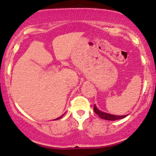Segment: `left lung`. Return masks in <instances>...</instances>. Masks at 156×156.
I'll return each mask as SVG.
<instances>
[{"mask_svg": "<svg viewBox=\"0 0 156 156\" xmlns=\"http://www.w3.org/2000/svg\"><path fill=\"white\" fill-rule=\"evenodd\" d=\"M94 112H95L96 114L98 115V116L100 118V119H105V120L116 121V120H119V119H124V118H125L127 116L126 115H111L106 112H103L99 110L95 105H94Z\"/></svg>", "mask_w": 156, "mask_h": 156, "instance_id": "obj_1", "label": "left lung"}]
</instances>
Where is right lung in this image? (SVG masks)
<instances>
[{"label": "right lung", "mask_w": 156, "mask_h": 156, "mask_svg": "<svg viewBox=\"0 0 156 156\" xmlns=\"http://www.w3.org/2000/svg\"><path fill=\"white\" fill-rule=\"evenodd\" d=\"M62 116H60V117H59V118H57V119H56V120H58V119H60V118H62Z\"/></svg>", "instance_id": "1"}]
</instances>
